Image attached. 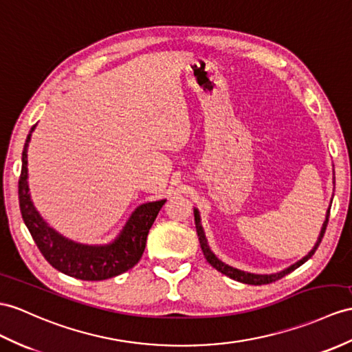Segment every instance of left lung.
<instances>
[{"label":"left lung","instance_id":"obj_1","mask_svg":"<svg viewBox=\"0 0 352 352\" xmlns=\"http://www.w3.org/2000/svg\"><path fill=\"white\" fill-rule=\"evenodd\" d=\"M331 208V206H330ZM330 208L327 210V215H325V221L324 224L321 227V233L318 236V241H316L315 246L311 250V252L307 254L306 256H303L302 260H298L297 263L291 264L289 267L280 270L278 273H270V275H256V273H250V272H243V270H239L236 267H231V265L226 264L224 261H221L218 256L212 252V250L208 245V239H206L204 236V230L201 227V221H200V213L197 209H194V219H195V230H197V236H199V241H200V246H201V251L206 256V260H208V263L212 265V267H215L218 272H221L222 275H226L231 279L234 280H239V282H243V284H250V285H264V284H270V282H275L280 278H284L285 275H288V273H291L293 270H296L297 267H300V265L305 264L307 260L311 258V256L315 254L316 248L320 246L322 237H324V233H325V228H327V224H329V217H330Z\"/></svg>","mask_w":352,"mask_h":352}]
</instances>
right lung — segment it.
<instances>
[{
  "instance_id": "add662e5",
  "label": "right lung",
  "mask_w": 352,
  "mask_h": 352,
  "mask_svg": "<svg viewBox=\"0 0 352 352\" xmlns=\"http://www.w3.org/2000/svg\"><path fill=\"white\" fill-rule=\"evenodd\" d=\"M34 128L36 125H32L22 152L19 206L25 226L43 256L56 270L82 280H104L134 267L142 258L149 230L166 200L139 206L128 218L119 236L107 245H83L61 236L40 217L30 195L27 158Z\"/></svg>"
}]
</instances>
